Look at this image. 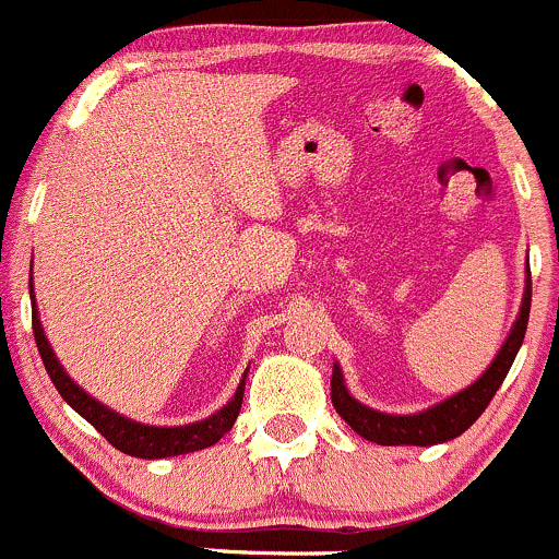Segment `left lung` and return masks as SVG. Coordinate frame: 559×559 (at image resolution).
Returning a JSON list of instances; mask_svg holds the SVG:
<instances>
[{"mask_svg": "<svg viewBox=\"0 0 559 559\" xmlns=\"http://www.w3.org/2000/svg\"><path fill=\"white\" fill-rule=\"evenodd\" d=\"M530 301H533V282L527 277L522 312H519L506 345L500 347V353H497V358L491 361V367L486 369L469 389L460 391V394H454L451 400L440 402V405L429 407V411L424 413H416V416H389V413H378L347 394L340 367L334 364V374H331V402H334L336 413L345 418V424L353 432L361 435L364 440H372V443L378 445H435L460 438L465 429L473 427L475 418L486 411L491 396L497 394V389H500L502 380H506L508 369H511L513 358H516L519 347H522L524 342V331H527L530 318Z\"/></svg>", "mask_w": 559, "mask_h": 559, "instance_id": "8db88e82", "label": "left lung"}]
</instances>
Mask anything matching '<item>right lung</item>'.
I'll return each instance as SVG.
<instances>
[{"label": "right lung", "mask_w": 559, "mask_h": 559, "mask_svg": "<svg viewBox=\"0 0 559 559\" xmlns=\"http://www.w3.org/2000/svg\"><path fill=\"white\" fill-rule=\"evenodd\" d=\"M32 287V285H29ZM32 331H35L37 350H40L43 364H46V372L51 374L53 385L62 394V400L73 407L79 416H84L86 421L108 440L114 449H119L121 454L138 456V460H163V456H179L190 454V451L209 449V445L217 443L225 432H230L236 416L241 411V400H245V380L236 389L234 400L223 407V411L214 413L206 421L190 424V427H146V424H135L130 418L119 416V413L108 411L105 405H99L97 400H92L86 391H81L73 380L68 378L62 367H59L57 356H53L51 345H48L46 334H43V325L37 320V307L35 296H32Z\"/></svg>", "instance_id": "add662e5"}]
</instances>
